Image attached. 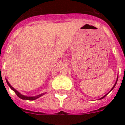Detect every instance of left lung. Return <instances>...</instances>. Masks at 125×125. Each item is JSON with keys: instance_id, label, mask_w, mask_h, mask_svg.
Returning <instances> with one entry per match:
<instances>
[{"instance_id": "left-lung-1", "label": "left lung", "mask_w": 125, "mask_h": 125, "mask_svg": "<svg viewBox=\"0 0 125 125\" xmlns=\"http://www.w3.org/2000/svg\"><path fill=\"white\" fill-rule=\"evenodd\" d=\"M117 80H118V76H117V78L116 82H115V84H114V86H113V87H112V89H111V90H110V91H112V89H114V87H115V85H116L117 82ZM110 91H109V92H110ZM109 92H108V93H109ZM107 94H108V93H107ZM107 94H106V95H105L104 96H103V97H101V99H103V98H104V97H106V95H107Z\"/></svg>"}]
</instances>
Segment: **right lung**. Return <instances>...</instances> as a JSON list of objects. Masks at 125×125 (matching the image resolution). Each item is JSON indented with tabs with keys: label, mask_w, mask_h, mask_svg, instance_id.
<instances>
[{
	"label": "right lung",
	"mask_w": 125,
	"mask_h": 125,
	"mask_svg": "<svg viewBox=\"0 0 125 125\" xmlns=\"http://www.w3.org/2000/svg\"><path fill=\"white\" fill-rule=\"evenodd\" d=\"M6 81L7 83H8V85H9V87H10L11 89H12L13 91H14L15 93H16V95L18 96L20 99H23V100H28V101H34V100H36V99H38V98H40V97H42V96H43V95H45V93H42V94H40V95H36V96H34V97H28V96H25V95H22V94H21L18 91H17L16 89H15V88H13V87L11 86V85H10V83H9V82L8 81V80L7 79H6Z\"/></svg>",
	"instance_id": "1"
}]
</instances>
